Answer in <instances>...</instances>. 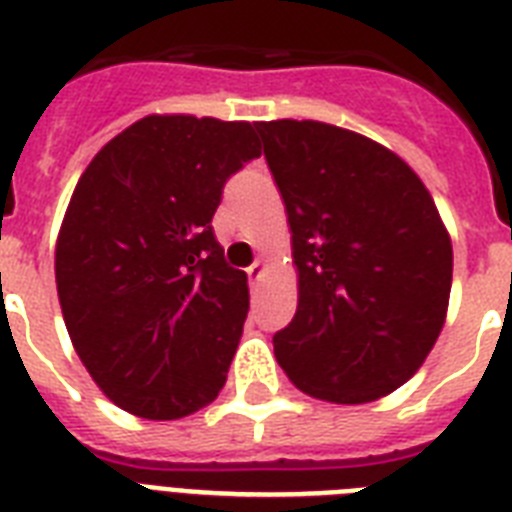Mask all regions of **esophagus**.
<instances>
[{"label":"esophagus","mask_w":512,"mask_h":512,"mask_svg":"<svg viewBox=\"0 0 512 512\" xmlns=\"http://www.w3.org/2000/svg\"><path fill=\"white\" fill-rule=\"evenodd\" d=\"M263 273H265V260H255V263L247 268V276L252 284H257V281L263 279Z\"/></svg>","instance_id":"esophagus-1"}]
</instances>
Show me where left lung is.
Wrapping results in <instances>:
<instances>
[{"label": "left lung", "mask_w": 512, "mask_h": 512, "mask_svg": "<svg viewBox=\"0 0 512 512\" xmlns=\"http://www.w3.org/2000/svg\"><path fill=\"white\" fill-rule=\"evenodd\" d=\"M297 265L295 319L273 335L297 388L366 404L401 388L444 327L452 241L404 159L324 122H257Z\"/></svg>", "instance_id": "8db88e82"}]
</instances>
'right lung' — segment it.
Listing matches in <instances>:
<instances>
[{
  "label": "right lung",
  "instance_id": "right-lung-1",
  "mask_svg": "<svg viewBox=\"0 0 512 512\" xmlns=\"http://www.w3.org/2000/svg\"><path fill=\"white\" fill-rule=\"evenodd\" d=\"M257 156L249 122L154 114L79 177L55 247L58 300L82 364L124 412L177 420L225 385L249 287L212 215Z\"/></svg>",
  "mask_w": 512,
  "mask_h": 512
}]
</instances>
